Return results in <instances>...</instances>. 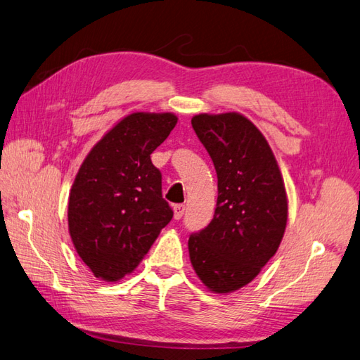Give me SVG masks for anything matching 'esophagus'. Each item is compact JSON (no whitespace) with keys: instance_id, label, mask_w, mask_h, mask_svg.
<instances>
[{"instance_id":"34e87169","label":"esophagus","mask_w":360,"mask_h":360,"mask_svg":"<svg viewBox=\"0 0 360 360\" xmlns=\"http://www.w3.org/2000/svg\"><path fill=\"white\" fill-rule=\"evenodd\" d=\"M184 210H186L184 204H176V206H174V218L181 219V217L184 215Z\"/></svg>"}]
</instances>
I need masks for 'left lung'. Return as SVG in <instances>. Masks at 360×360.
Returning a JSON list of instances; mask_svg holds the SVG:
<instances>
[{
	"mask_svg": "<svg viewBox=\"0 0 360 360\" xmlns=\"http://www.w3.org/2000/svg\"><path fill=\"white\" fill-rule=\"evenodd\" d=\"M218 176L210 224L189 236V257L209 290L230 294L248 285L276 255L285 235L288 198L265 136L236 112L192 118Z\"/></svg>",
	"mask_w": 360,
	"mask_h": 360,
	"instance_id": "1",
	"label": "left lung"
}]
</instances>
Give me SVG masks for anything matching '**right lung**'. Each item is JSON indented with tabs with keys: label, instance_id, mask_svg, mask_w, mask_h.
<instances>
[{
	"label": "right lung",
	"instance_id": "obj_1",
	"mask_svg": "<svg viewBox=\"0 0 360 360\" xmlns=\"http://www.w3.org/2000/svg\"><path fill=\"white\" fill-rule=\"evenodd\" d=\"M174 113L127 115L94 145L68 201L72 244L96 278L133 273L172 219L151 153L176 127Z\"/></svg>",
	"mask_w": 360,
	"mask_h": 360
}]
</instances>
